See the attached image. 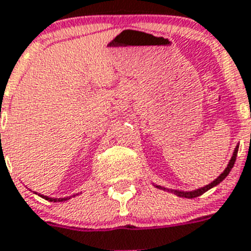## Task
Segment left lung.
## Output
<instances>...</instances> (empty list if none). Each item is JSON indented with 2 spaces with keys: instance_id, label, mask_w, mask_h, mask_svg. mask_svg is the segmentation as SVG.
<instances>
[{
  "instance_id": "obj_1",
  "label": "left lung",
  "mask_w": 251,
  "mask_h": 251,
  "mask_svg": "<svg viewBox=\"0 0 251 251\" xmlns=\"http://www.w3.org/2000/svg\"><path fill=\"white\" fill-rule=\"evenodd\" d=\"M236 155H238V148H236V149H235V151H234V155H232L231 160H230L229 165H227V168L225 169V170H224V173L221 174V175L219 176L218 179H216L215 181L211 182V184L206 185V186L202 187V189H199V190L191 191V193H181V191H180V193H179V191H175V193L177 194V195H179V196H182V198H190V199L196 198V196L202 195V194H204L205 191H207V190H209V189H211V187H214V186H216V185H218V184H220V182L223 181V180H224L227 175H229V173H230V171H231L232 166H234V164H235ZM157 187H160V189H162L161 186H157Z\"/></svg>"
}]
</instances>
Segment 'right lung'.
I'll use <instances>...</instances> for the list:
<instances>
[{"instance_id": "right-lung-1", "label": "right lung", "mask_w": 251, "mask_h": 251, "mask_svg": "<svg viewBox=\"0 0 251 251\" xmlns=\"http://www.w3.org/2000/svg\"><path fill=\"white\" fill-rule=\"evenodd\" d=\"M41 196V198H44V199H46V200H49V201H53V202H56V201H64V200H67V199H53V198H47V196H44V195H40Z\"/></svg>"}]
</instances>
